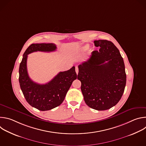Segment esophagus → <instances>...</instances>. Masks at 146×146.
<instances>
[{
  "label": "esophagus",
  "instance_id": "esophagus-1",
  "mask_svg": "<svg viewBox=\"0 0 146 146\" xmlns=\"http://www.w3.org/2000/svg\"><path fill=\"white\" fill-rule=\"evenodd\" d=\"M75 70H76V72L77 74H78V68L77 66H76V68H75Z\"/></svg>",
  "mask_w": 146,
  "mask_h": 146
}]
</instances>
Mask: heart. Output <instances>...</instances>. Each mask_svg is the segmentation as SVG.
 Instances as JSON below:
<instances>
[{
    "instance_id": "obj_1",
    "label": "heart",
    "mask_w": 146,
    "mask_h": 146,
    "mask_svg": "<svg viewBox=\"0 0 146 146\" xmlns=\"http://www.w3.org/2000/svg\"><path fill=\"white\" fill-rule=\"evenodd\" d=\"M89 48V46L88 45H86V46H84L82 47V50H87L88 48Z\"/></svg>"
}]
</instances>
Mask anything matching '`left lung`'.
I'll list each match as a JSON object with an SVG mask.
<instances>
[{"instance_id":"obj_1","label":"left lung","mask_w":146,"mask_h":146,"mask_svg":"<svg viewBox=\"0 0 146 146\" xmlns=\"http://www.w3.org/2000/svg\"><path fill=\"white\" fill-rule=\"evenodd\" d=\"M99 51L78 65L77 78L87 105L96 110H108L121 99L126 85L127 76L122 57L110 41L95 40Z\"/></svg>"}]
</instances>
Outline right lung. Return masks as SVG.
<instances>
[{"instance_id":"obj_1","label":"right lung","mask_w":146,"mask_h":146,"mask_svg":"<svg viewBox=\"0 0 146 146\" xmlns=\"http://www.w3.org/2000/svg\"><path fill=\"white\" fill-rule=\"evenodd\" d=\"M56 49L53 43L32 44L25 51L19 68V82L27 102L40 110H51L63 102L73 81L77 78L75 67L59 72L45 84H39L29 77L27 66L28 55L36 51L52 52Z\"/></svg>"}]
</instances>
